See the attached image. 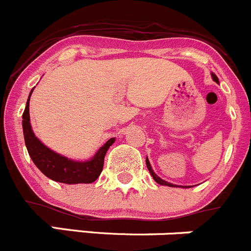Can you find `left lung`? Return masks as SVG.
Segmentation results:
<instances>
[{"label":"left lung","mask_w":251,"mask_h":251,"mask_svg":"<svg viewBox=\"0 0 251 251\" xmlns=\"http://www.w3.org/2000/svg\"><path fill=\"white\" fill-rule=\"evenodd\" d=\"M211 76H212V78H213V81H216L217 83L219 82V80H218V77H217L216 75H214L213 73L211 74ZM145 163H147V168H148V170H149V173H150V175L152 176V178H154L155 181H156L157 183H159V185H163V186H169V187H181V188H190V186H181V185H174V183H171V182H168V181H165V180H163V178H160L159 176L156 175V174L154 173V170H152L151 169V165H150V163H149V159H145Z\"/></svg>","instance_id":"left-lung-1"}]
</instances>
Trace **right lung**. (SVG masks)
<instances>
[{
  "mask_svg": "<svg viewBox=\"0 0 251 251\" xmlns=\"http://www.w3.org/2000/svg\"><path fill=\"white\" fill-rule=\"evenodd\" d=\"M33 90L28 96L27 104H25V109L22 116L25 147H27L28 154L33 160V163L47 177L52 181H56V182L74 185V183H91L96 181L103 169V161L107 150L116 142V138H111L109 140H107L91 159L85 160V161L69 159L59 152L49 149L47 145L43 144L35 137L32 126H30L29 100Z\"/></svg>",
  "mask_w": 251,
  "mask_h": 251,
  "instance_id": "add662e5",
  "label": "right lung"
}]
</instances>
